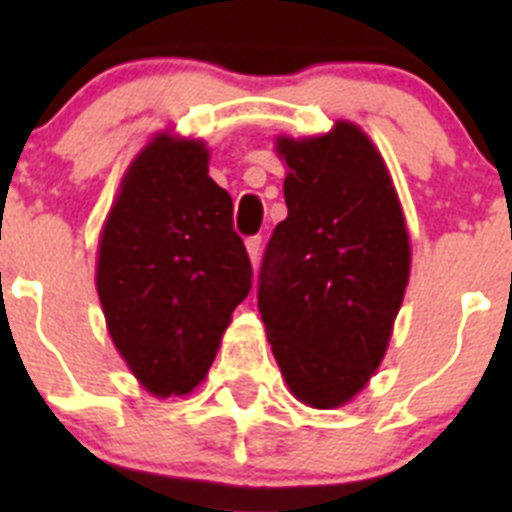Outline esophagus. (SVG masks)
<instances>
[{"label": "esophagus", "instance_id": "34e87169", "mask_svg": "<svg viewBox=\"0 0 512 512\" xmlns=\"http://www.w3.org/2000/svg\"><path fill=\"white\" fill-rule=\"evenodd\" d=\"M246 251L251 256V264L256 266L259 264V253H261V235H251L246 241Z\"/></svg>", "mask_w": 512, "mask_h": 512}]
</instances>
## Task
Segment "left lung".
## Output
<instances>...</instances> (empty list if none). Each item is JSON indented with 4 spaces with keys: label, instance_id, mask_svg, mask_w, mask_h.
<instances>
[{
    "label": "left lung",
    "instance_id": "left-lung-1",
    "mask_svg": "<svg viewBox=\"0 0 512 512\" xmlns=\"http://www.w3.org/2000/svg\"><path fill=\"white\" fill-rule=\"evenodd\" d=\"M287 217L259 274V312L292 395L333 410L382 364L410 277V238L390 171L354 122L277 138Z\"/></svg>",
    "mask_w": 512,
    "mask_h": 512
}]
</instances>
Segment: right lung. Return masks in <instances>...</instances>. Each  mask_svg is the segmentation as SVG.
Returning <instances> with one entry per match:
<instances>
[{
	"instance_id": "1",
	"label": "right lung",
	"mask_w": 512,
	"mask_h": 512,
	"mask_svg": "<svg viewBox=\"0 0 512 512\" xmlns=\"http://www.w3.org/2000/svg\"><path fill=\"white\" fill-rule=\"evenodd\" d=\"M202 140L158 133L125 171L104 220L97 295L112 343L156 397L207 377L230 315L251 292L233 200Z\"/></svg>"
}]
</instances>
